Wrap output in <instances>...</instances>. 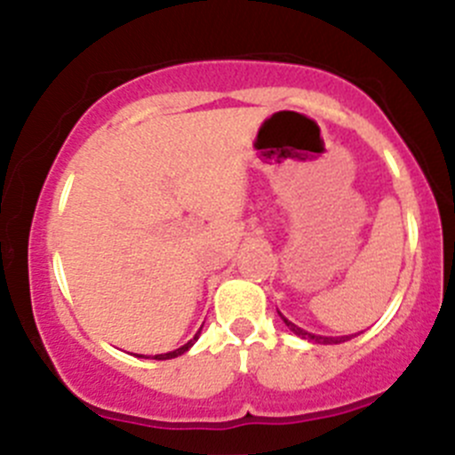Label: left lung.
Masks as SVG:
<instances>
[{
	"label": "left lung",
	"mask_w": 455,
	"mask_h": 455,
	"mask_svg": "<svg viewBox=\"0 0 455 455\" xmlns=\"http://www.w3.org/2000/svg\"><path fill=\"white\" fill-rule=\"evenodd\" d=\"M279 313V310H277ZM279 316L283 319V323L288 325V328L292 330V332L297 334V337L301 339H308V341H315V343H321V346H334V343H343V341H350L352 337H356V334H346V337H321V334H313V332H306L304 328H299V325H295L292 321H288L286 316L279 313Z\"/></svg>",
	"instance_id": "left-lung-1"
}]
</instances>
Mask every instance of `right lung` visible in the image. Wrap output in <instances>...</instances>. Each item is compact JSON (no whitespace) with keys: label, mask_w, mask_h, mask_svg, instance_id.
I'll use <instances>...</instances> for the list:
<instances>
[{"label":"right lung","mask_w":455,"mask_h":455,"mask_svg":"<svg viewBox=\"0 0 455 455\" xmlns=\"http://www.w3.org/2000/svg\"><path fill=\"white\" fill-rule=\"evenodd\" d=\"M196 339H198V334H196V337L191 339L189 343H185V346H182V347H178V350H173V352H167V355H154V356H151V359H156V361H167V359H176V356L185 355V352L189 350L191 346H194V341H196ZM139 356H145V355H139ZM145 359H149V356H145Z\"/></svg>","instance_id":"right-lung-1"}]
</instances>
